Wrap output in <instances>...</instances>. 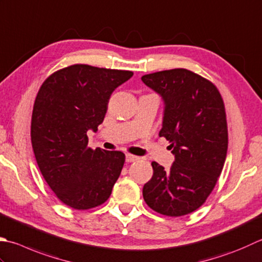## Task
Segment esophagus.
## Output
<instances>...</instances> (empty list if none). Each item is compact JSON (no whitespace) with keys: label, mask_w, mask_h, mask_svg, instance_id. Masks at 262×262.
<instances>
[{"label":"esophagus","mask_w":262,"mask_h":262,"mask_svg":"<svg viewBox=\"0 0 262 262\" xmlns=\"http://www.w3.org/2000/svg\"><path fill=\"white\" fill-rule=\"evenodd\" d=\"M138 159H140V157L129 155V153H127V155H126V161L127 162H134V161H137Z\"/></svg>","instance_id":"34e87169"}]
</instances>
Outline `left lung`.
<instances>
[{"label": "left lung", "instance_id": "obj_1", "mask_svg": "<svg viewBox=\"0 0 262 262\" xmlns=\"http://www.w3.org/2000/svg\"><path fill=\"white\" fill-rule=\"evenodd\" d=\"M142 80L165 102L159 136L169 141L175 156L169 170L152 162L143 198L158 213L184 216L206 202L223 170L228 147L223 97L211 81L183 68L144 75Z\"/></svg>", "mask_w": 262, "mask_h": 262}]
</instances>
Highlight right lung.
<instances>
[{"mask_svg": "<svg viewBox=\"0 0 262 262\" xmlns=\"http://www.w3.org/2000/svg\"><path fill=\"white\" fill-rule=\"evenodd\" d=\"M132 76L128 70L74 64L40 86L33 107L32 145L44 179L66 206L92 209L111 195L125 155L89 147L87 132L97 130L112 92Z\"/></svg>", "mask_w": 262, "mask_h": 262, "instance_id": "right-lung-1", "label": "right lung"}]
</instances>
